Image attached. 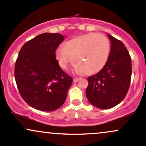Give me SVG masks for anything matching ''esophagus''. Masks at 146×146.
<instances>
[{
    "label": "esophagus",
    "instance_id": "1",
    "mask_svg": "<svg viewBox=\"0 0 146 146\" xmlns=\"http://www.w3.org/2000/svg\"><path fill=\"white\" fill-rule=\"evenodd\" d=\"M79 80H81V79H80V78H74L73 81L74 83H76V82H78V81H79Z\"/></svg>",
    "mask_w": 146,
    "mask_h": 146
}]
</instances>
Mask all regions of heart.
Segmentation results:
<instances>
[{
    "mask_svg": "<svg viewBox=\"0 0 146 146\" xmlns=\"http://www.w3.org/2000/svg\"><path fill=\"white\" fill-rule=\"evenodd\" d=\"M110 54V42L106 36L100 33L81 35L64 43L63 47L56 48V60L65 69L69 62L75 63L76 73L87 74L98 73L105 66Z\"/></svg>",
    "mask_w": 146,
    "mask_h": 146,
    "instance_id": "b5f03b06",
    "label": "heart"
}]
</instances>
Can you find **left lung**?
Instances as JSON below:
<instances>
[{"label": "left lung", "mask_w": 146, "mask_h": 146, "mask_svg": "<svg viewBox=\"0 0 146 146\" xmlns=\"http://www.w3.org/2000/svg\"><path fill=\"white\" fill-rule=\"evenodd\" d=\"M109 59L98 74L88 78L86 97L90 103L101 109L120 104L127 93L131 76V59L125 44L111 35Z\"/></svg>", "instance_id": "1"}]
</instances>
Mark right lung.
Masks as SVG:
<instances>
[{
  "instance_id": "obj_1",
  "label": "right lung",
  "mask_w": 146,
  "mask_h": 146,
  "mask_svg": "<svg viewBox=\"0 0 146 146\" xmlns=\"http://www.w3.org/2000/svg\"><path fill=\"white\" fill-rule=\"evenodd\" d=\"M64 40L61 34L45 33L26 42L19 53L15 69L17 88L24 101L37 110L59 109L72 84L55 56Z\"/></svg>"
}]
</instances>
